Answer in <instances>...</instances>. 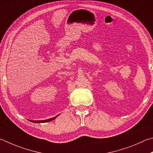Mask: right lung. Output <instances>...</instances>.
Listing matches in <instances>:
<instances>
[{"label":"right lung","instance_id":"1","mask_svg":"<svg viewBox=\"0 0 153 153\" xmlns=\"http://www.w3.org/2000/svg\"><path fill=\"white\" fill-rule=\"evenodd\" d=\"M57 117V116H56ZM56 117H55V118H50V119H48V120H39V121H35V120H30V122H32V123H48V122H50V121H51V120H54V119L56 118Z\"/></svg>","mask_w":153,"mask_h":153}]
</instances>
